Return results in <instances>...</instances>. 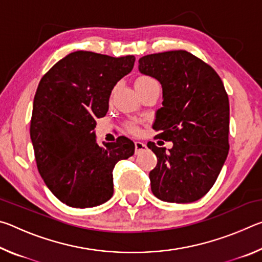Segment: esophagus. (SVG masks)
<instances>
[{
  "instance_id": "1",
  "label": "esophagus",
  "mask_w": 262,
  "mask_h": 262,
  "mask_svg": "<svg viewBox=\"0 0 262 262\" xmlns=\"http://www.w3.org/2000/svg\"><path fill=\"white\" fill-rule=\"evenodd\" d=\"M147 149V144L144 143V142H140V141H136L135 142V154H140L142 151H144V150Z\"/></svg>"
}]
</instances>
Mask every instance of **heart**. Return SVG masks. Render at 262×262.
Returning a JSON list of instances; mask_svg holds the SVG:
<instances>
[{
	"label": "heart",
	"instance_id": "heart-1",
	"mask_svg": "<svg viewBox=\"0 0 262 262\" xmlns=\"http://www.w3.org/2000/svg\"><path fill=\"white\" fill-rule=\"evenodd\" d=\"M154 82H156V79H154L152 77L148 76V75H142V76L136 78L135 86H137V85H145V84L154 83ZM127 129L129 130L130 133H139V127H137L135 123H133V122L127 123Z\"/></svg>",
	"mask_w": 262,
	"mask_h": 262
}]
</instances>
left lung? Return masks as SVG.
I'll return each mask as SVG.
<instances>
[{"label": "left lung", "instance_id": "8db88e82", "mask_svg": "<svg viewBox=\"0 0 262 262\" xmlns=\"http://www.w3.org/2000/svg\"><path fill=\"white\" fill-rule=\"evenodd\" d=\"M142 74L158 79L163 107L157 111L155 139L173 142L157 156L149 178L159 200L188 203L209 192L229 154V97L214 69L186 51L149 54L139 60Z\"/></svg>", "mask_w": 262, "mask_h": 262}]
</instances>
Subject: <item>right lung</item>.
<instances>
[{"mask_svg":"<svg viewBox=\"0 0 262 262\" xmlns=\"http://www.w3.org/2000/svg\"><path fill=\"white\" fill-rule=\"evenodd\" d=\"M133 55L70 53L41 77L33 100L30 136L41 178L62 203L91 208L113 195V168L134 155L125 136L101 147L96 118L107 113L113 88L132 72Z\"/></svg>","mask_w":262,"mask_h":262,"instance_id":"1","label":"right lung"}]
</instances>
